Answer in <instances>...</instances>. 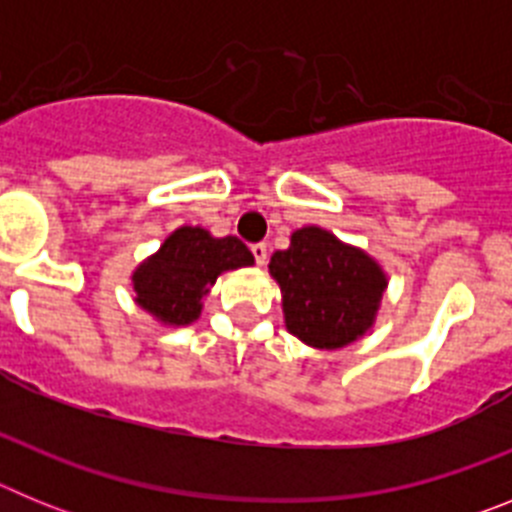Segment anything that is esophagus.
Returning a JSON list of instances; mask_svg holds the SVG:
<instances>
[{
    "instance_id": "obj_1",
    "label": "esophagus",
    "mask_w": 512,
    "mask_h": 512,
    "mask_svg": "<svg viewBox=\"0 0 512 512\" xmlns=\"http://www.w3.org/2000/svg\"><path fill=\"white\" fill-rule=\"evenodd\" d=\"M251 253H253V259H256V264H259V266H264L266 259H269V248H266V243H253Z\"/></svg>"
}]
</instances>
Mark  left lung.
<instances>
[{"label": "left lung", "mask_w": 512, "mask_h": 512, "mask_svg": "<svg viewBox=\"0 0 512 512\" xmlns=\"http://www.w3.org/2000/svg\"><path fill=\"white\" fill-rule=\"evenodd\" d=\"M269 271L282 289L287 330L315 348H341L364 336L387 287L372 256L312 225L292 233Z\"/></svg>", "instance_id": "1"}]
</instances>
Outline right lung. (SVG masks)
<instances>
[{
	"mask_svg": "<svg viewBox=\"0 0 512 512\" xmlns=\"http://www.w3.org/2000/svg\"><path fill=\"white\" fill-rule=\"evenodd\" d=\"M253 264V253L235 235L212 238L202 228L174 230L151 259L135 269V302L166 325L200 318L202 297L228 269Z\"/></svg>",
	"mask_w": 512,
	"mask_h": 512,
	"instance_id": "right-lung-1",
	"label": "right lung"
}]
</instances>
